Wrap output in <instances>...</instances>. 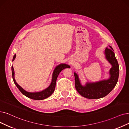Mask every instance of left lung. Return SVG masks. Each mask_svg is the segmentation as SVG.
<instances>
[{"mask_svg":"<svg viewBox=\"0 0 129 129\" xmlns=\"http://www.w3.org/2000/svg\"><path fill=\"white\" fill-rule=\"evenodd\" d=\"M104 53L106 60L112 65L110 70V78L95 82H87L82 86L78 75L74 73L75 88L79 93L87 99H99L109 94L114 88L118 81L119 76V66L115 58L114 50L111 46L106 48Z\"/></svg>","mask_w":129,"mask_h":129,"instance_id":"left-lung-1","label":"left lung"}]
</instances>
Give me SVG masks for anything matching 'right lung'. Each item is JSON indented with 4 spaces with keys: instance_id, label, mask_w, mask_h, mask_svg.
<instances>
[{
    "instance_id": "add662e5",
    "label": "right lung",
    "mask_w": 129,
    "mask_h": 129,
    "mask_svg": "<svg viewBox=\"0 0 129 129\" xmlns=\"http://www.w3.org/2000/svg\"><path fill=\"white\" fill-rule=\"evenodd\" d=\"M15 58H16V54H15L13 56V61L15 60ZM70 68V67L64 63H61L59 65L57 66L54 69L53 73L52 74V81H51V84L50 86L47 88L46 89H44L42 91H38V92H28L27 91L25 90L23 88H22L16 82V80L14 78V70L13 68V66H12V77H13V79L14 82L15 84L16 85L18 89L20 90V91L22 92V93L25 95V96H26L29 99H31L33 100H42L44 99H47V98L49 97L52 94L53 92L54 91L55 89V85H56V79H57V77L58 75H59L60 72L63 70L64 68Z\"/></svg>"
}]
</instances>
